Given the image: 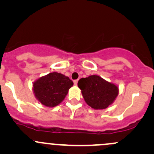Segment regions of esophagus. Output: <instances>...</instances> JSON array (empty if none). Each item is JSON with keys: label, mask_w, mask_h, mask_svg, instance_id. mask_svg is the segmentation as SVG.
Masks as SVG:
<instances>
[{"label": "esophagus", "mask_w": 154, "mask_h": 154, "mask_svg": "<svg viewBox=\"0 0 154 154\" xmlns=\"http://www.w3.org/2000/svg\"><path fill=\"white\" fill-rule=\"evenodd\" d=\"M77 82H78V80H77V79H75V80H74V84H75V85H77Z\"/></svg>", "instance_id": "esophagus-1"}]
</instances>
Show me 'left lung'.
<instances>
[{
  "instance_id": "obj_1",
  "label": "left lung",
  "mask_w": 154,
  "mask_h": 154,
  "mask_svg": "<svg viewBox=\"0 0 154 154\" xmlns=\"http://www.w3.org/2000/svg\"><path fill=\"white\" fill-rule=\"evenodd\" d=\"M77 85L86 103L94 109H106L119 93L117 86L98 75L81 78Z\"/></svg>"
}]
</instances>
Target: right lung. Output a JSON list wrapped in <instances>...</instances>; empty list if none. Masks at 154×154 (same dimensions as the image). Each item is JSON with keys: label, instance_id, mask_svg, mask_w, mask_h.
Returning <instances> with one entry per match:
<instances>
[{"label": "right lung", "instance_id": "add662e5", "mask_svg": "<svg viewBox=\"0 0 154 154\" xmlns=\"http://www.w3.org/2000/svg\"><path fill=\"white\" fill-rule=\"evenodd\" d=\"M73 82L66 76L52 72L40 77L33 84L36 98L43 105L54 107L64 99Z\"/></svg>", "mask_w": 154, "mask_h": 154}]
</instances>
